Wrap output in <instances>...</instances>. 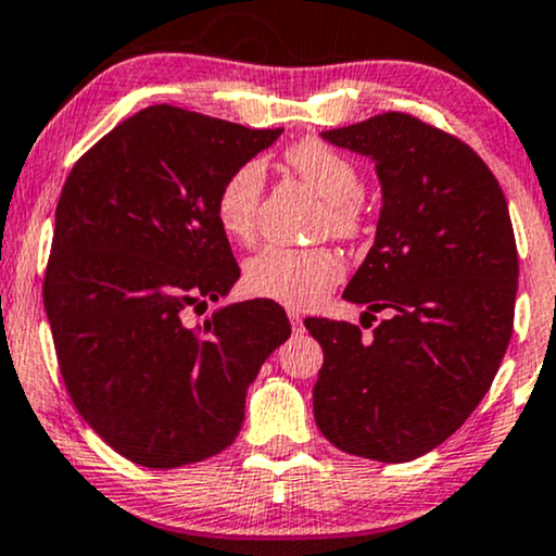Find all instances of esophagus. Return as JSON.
<instances>
[{"mask_svg": "<svg viewBox=\"0 0 556 556\" xmlns=\"http://www.w3.org/2000/svg\"><path fill=\"white\" fill-rule=\"evenodd\" d=\"M290 324H292V331H303V316L298 314V311H290Z\"/></svg>", "mask_w": 556, "mask_h": 556, "instance_id": "1", "label": "esophagus"}]
</instances>
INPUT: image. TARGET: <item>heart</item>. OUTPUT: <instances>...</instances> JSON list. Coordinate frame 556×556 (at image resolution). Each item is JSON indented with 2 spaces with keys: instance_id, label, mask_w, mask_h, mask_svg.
<instances>
[{
  "instance_id": "1",
  "label": "heart",
  "mask_w": 556,
  "mask_h": 556,
  "mask_svg": "<svg viewBox=\"0 0 556 556\" xmlns=\"http://www.w3.org/2000/svg\"><path fill=\"white\" fill-rule=\"evenodd\" d=\"M285 164L324 198L321 229L337 238H358L366 225L361 175L348 156L318 138H303L285 151ZM264 201V167L248 159L222 180L214 212L227 238L251 242ZM344 264L327 245H266L245 264V290L292 308H308L342 279Z\"/></svg>"
}]
</instances>
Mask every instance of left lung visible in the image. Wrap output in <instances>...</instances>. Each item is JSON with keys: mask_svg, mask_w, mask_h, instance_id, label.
Segmentation results:
<instances>
[{"mask_svg": "<svg viewBox=\"0 0 556 556\" xmlns=\"http://www.w3.org/2000/svg\"><path fill=\"white\" fill-rule=\"evenodd\" d=\"M321 136L376 162L384 206L342 298L389 316L371 337L305 318L324 350L316 426L348 455L416 460L468 420L507 353L518 292L507 201L468 143L413 114Z\"/></svg>", "mask_w": 556, "mask_h": 556, "instance_id": "8db88e82", "label": "left lung"}]
</instances>
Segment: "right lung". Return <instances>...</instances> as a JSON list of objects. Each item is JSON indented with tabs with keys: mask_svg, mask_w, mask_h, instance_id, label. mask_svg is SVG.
<instances>
[{
	"mask_svg": "<svg viewBox=\"0 0 556 556\" xmlns=\"http://www.w3.org/2000/svg\"><path fill=\"white\" fill-rule=\"evenodd\" d=\"M279 136L146 106L91 146L62 188L43 277L56 363L83 420L143 468L227 450L248 387L290 337L274 300L188 324L240 277L216 190Z\"/></svg>",
	"mask_w": 556,
	"mask_h": 556,
	"instance_id": "right-lung-1",
	"label": "right lung"
}]
</instances>
